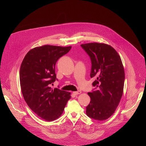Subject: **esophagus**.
Segmentation results:
<instances>
[{
    "instance_id": "1",
    "label": "esophagus",
    "mask_w": 146,
    "mask_h": 146,
    "mask_svg": "<svg viewBox=\"0 0 146 146\" xmlns=\"http://www.w3.org/2000/svg\"><path fill=\"white\" fill-rule=\"evenodd\" d=\"M81 93V92L80 91V90H78V91H77V92H73V94H74V95H78V94H80Z\"/></svg>"
}]
</instances>
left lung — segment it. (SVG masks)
Masks as SVG:
<instances>
[{
  "mask_svg": "<svg viewBox=\"0 0 146 146\" xmlns=\"http://www.w3.org/2000/svg\"><path fill=\"white\" fill-rule=\"evenodd\" d=\"M92 63L90 78H95V86L88 94L90 102L86 113L91 119L102 121L115 111L123 93L125 73L121 58L110 45L92 42L80 45Z\"/></svg>",
  "mask_w": 146,
  "mask_h": 146,
  "instance_id": "left-lung-1",
  "label": "left lung"
}]
</instances>
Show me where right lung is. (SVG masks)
Wrapping results in <instances>:
<instances>
[{
  "instance_id": "1",
  "label": "right lung",
  "mask_w": 146,
  "mask_h": 146,
  "mask_svg": "<svg viewBox=\"0 0 146 146\" xmlns=\"http://www.w3.org/2000/svg\"><path fill=\"white\" fill-rule=\"evenodd\" d=\"M71 48L49 45L36 47L26 54L21 63L20 80L24 100L34 113L48 121L62 115L71 98L70 93L50 87L58 80L56 62Z\"/></svg>"
}]
</instances>
